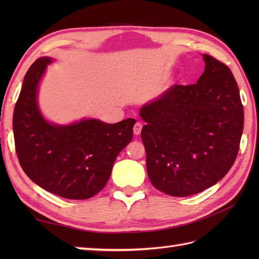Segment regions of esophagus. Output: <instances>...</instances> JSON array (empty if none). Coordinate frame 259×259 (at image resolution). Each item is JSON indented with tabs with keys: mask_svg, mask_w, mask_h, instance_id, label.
<instances>
[{
	"mask_svg": "<svg viewBox=\"0 0 259 259\" xmlns=\"http://www.w3.org/2000/svg\"><path fill=\"white\" fill-rule=\"evenodd\" d=\"M141 129H142V123H141V122H136V124H135V126H134V134H135L136 136L140 135Z\"/></svg>",
	"mask_w": 259,
	"mask_h": 259,
	"instance_id": "1",
	"label": "esophagus"
}]
</instances>
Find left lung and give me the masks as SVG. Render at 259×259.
I'll use <instances>...</instances> for the list:
<instances>
[{
  "mask_svg": "<svg viewBox=\"0 0 259 259\" xmlns=\"http://www.w3.org/2000/svg\"><path fill=\"white\" fill-rule=\"evenodd\" d=\"M206 68L195 84H175L140 110L141 139L153 187L174 197L217 184L238 155L244 107L226 64L203 54Z\"/></svg>",
  "mask_w": 259,
  "mask_h": 259,
  "instance_id": "left-lung-1",
  "label": "left lung"
}]
</instances>
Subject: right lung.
<instances>
[{
	"mask_svg": "<svg viewBox=\"0 0 259 259\" xmlns=\"http://www.w3.org/2000/svg\"><path fill=\"white\" fill-rule=\"evenodd\" d=\"M50 62L37 59L24 76L13 113L15 151L23 171L41 188L67 199H88L107 185L115 158L133 140L136 120L49 123L37 108L36 91Z\"/></svg>",
	"mask_w": 259,
	"mask_h": 259,
	"instance_id": "1",
	"label": "right lung"
}]
</instances>
